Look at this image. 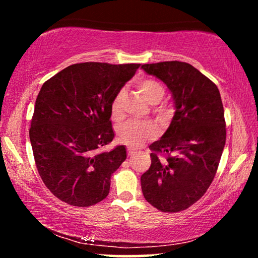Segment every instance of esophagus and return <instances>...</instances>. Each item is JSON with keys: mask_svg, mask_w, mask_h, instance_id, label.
<instances>
[{"mask_svg": "<svg viewBox=\"0 0 258 258\" xmlns=\"http://www.w3.org/2000/svg\"><path fill=\"white\" fill-rule=\"evenodd\" d=\"M134 154H135L134 150L131 149V148H128V149H127V155H128V156H133Z\"/></svg>", "mask_w": 258, "mask_h": 258, "instance_id": "esophagus-1", "label": "esophagus"}]
</instances>
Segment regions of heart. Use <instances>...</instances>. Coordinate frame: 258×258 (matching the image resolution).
<instances>
[{
    "mask_svg": "<svg viewBox=\"0 0 258 258\" xmlns=\"http://www.w3.org/2000/svg\"><path fill=\"white\" fill-rule=\"evenodd\" d=\"M139 90L147 98L148 101L152 104H156L161 101L165 95V87L159 81L146 78L139 82ZM125 92L124 90L119 91L113 98L111 102V115L115 118H119L123 112V101ZM155 137L154 126L140 121H128L121 125L118 130V140L132 148H138L142 146L147 140H150Z\"/></svg>",
    "mask_w": 258,
    "mask_h": 258,
    "instance_id": "1",
    "label": "heart"
}]
</instances>
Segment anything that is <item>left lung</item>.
<instances>
[{
    "instance_id": "1",
    "label": "left lung",
    "mask_w": 258,
    "mask_h": 258,
    "mask_svg": "<svg viewBox=\"0 0 258 258\" xmlns=\"http://www.w3.org/2000/svg\"><path fill=\"white\" fill-rule=\"evenodd\" d=\"M142 69L167 85L175 106L169 127L149 147L142 194L161 212H181L203 197L216 174L226 139L223 103L217 86L190 63L164 61Z\"/></svg>"
}]
</instances>
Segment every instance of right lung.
Here are the masks:
<instances>
[{
    "mask_svg": "<svg viewBox=\"0 0 258 258\" xmlns=\"http://www.w3.org/2000/svg\"><path fill=\"white\" fill-rule=\"evenodd\" d=\"M139 63L72 64L43 84L29 128L35 164L47 189L61 202L89 207L110 190V177L126 159L112 141L111 102Z\"/></svg>",
    "mask_w": 258,
    "mask_h": 258,
    "instance_id": "add662e5",
    "label": "right lung"
}]
</instances>
